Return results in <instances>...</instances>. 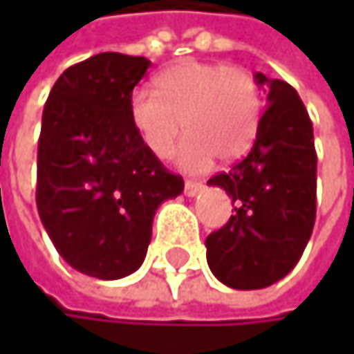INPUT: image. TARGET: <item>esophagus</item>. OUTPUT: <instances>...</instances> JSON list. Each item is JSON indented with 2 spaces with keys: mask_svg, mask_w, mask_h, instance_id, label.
Returning <instances> with one entry per match:
<instances>
[{
  "mask_svg": "<svg viewBox=\"0 0 354 354\" xmlns=\"http://www.w3.org/2000/svg\"><path fill=\"white\" fill-rule=\"evenodd\" d=\"M203 192V184L201 182H194V180H186L184 182V194L186 196H196Z\"/></svg>",
  "mask_w": 354,
  "mask_h": 354,
  "instance_id": "obj_1",
  "label": "esophagus"
}]
</instances>
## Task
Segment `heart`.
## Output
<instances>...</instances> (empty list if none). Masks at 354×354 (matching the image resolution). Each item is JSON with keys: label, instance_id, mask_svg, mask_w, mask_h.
Wrapping results in <instances>:
<instances>
[{"label": "heart", "instance_id": "b5f03b06", "mask_svg": "<svg viewBox=\"0 0 354 354\" xmlns=\"http://www.w3.org/2000/svg\"><path fill=\"white\" fill-rule=\"evenodd\" d=\"M156 92L137 88L129 98L135 133L149 153L176 151L182 170L203 172L213 160L234 162L256 139L262 100L254 75L242 67L182 61L156 77Z\"/></svg>", "mask_w": 354, "mask_h": 354}]
</instances>
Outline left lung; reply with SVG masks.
Segmentation results:
<instances>
[{
    "label": "left lung",
    "instance_id": "left-lung-1",
    "mask_svg": "<svg viewBox=\"0 0 354 354\" xmlns=\"http://www.w3.org/2000/svg\"><path fill=\"white\" fill-rule=\"evenodd\" d=\"M266 108L248 156L207 184L227 192L230 221L207 246L211 272L227 287L264 289L299 262L316 221V147L310 114L283 80L254 73Z\"/></svg>",
    "mask_w": 354,
    "mask_h": 354
}]
</instances>
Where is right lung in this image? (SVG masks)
Segmentation results:
<instances>
[{
    "label": "right lung",
    "instance_id": "add662e5",
    "mask_svg": "<svg viewBox=\"0 0 354 354\" xmlns=\"http://www.w3.org/2000/svg\"><path fill=\"white\" fill-rule=\"evenodd\" d=\"M149 65L145 57L94 55L61 73L42 110L40 221L71 268L102 281L143 264L158 207L184 190L131 124L129 98Z\"/></svg>",
    "mask_w": 354,
    "mask_h": 354
}]
</instances>
